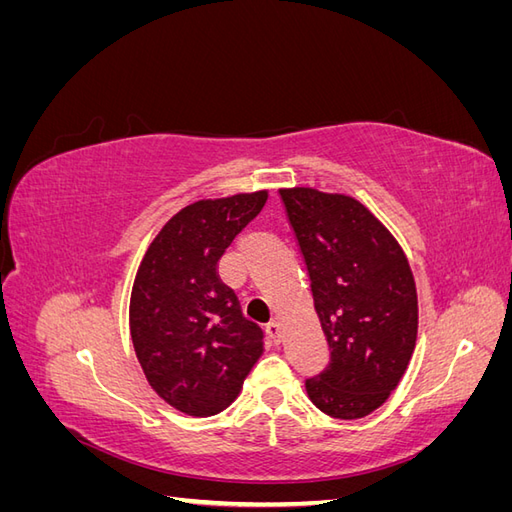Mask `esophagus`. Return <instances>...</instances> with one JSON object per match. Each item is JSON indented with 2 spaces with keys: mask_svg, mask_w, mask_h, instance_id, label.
Returning a JSON list of instances; mask_svg holds the SVG:
<instances>
[{
  "mask_svg": "<svg viewBox=\"0 0 512 512\" xmlns=\"http://www.w3.org/2000/svg\"><path fill=\"white\" fill-rule=\"evenodd\" d=\"M265 333H267V339L273 346L282 342V329H280V324H277V322H269L265 327Z\"/></svg>",
  "mask_w": 512,
  "mask_h": 512,
  "instance_id": "1",
  "label": "esophagus"
}]
</instances>
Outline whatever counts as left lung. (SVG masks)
Segmentation results:
<instances>
[{
	"mask_svg": "<svg viewBox=\"0 0 512 512\" xmlns=\"http://www.w3.org/2000/svg\"><path fill=\"white\" fill-rule=\"evenodd\" d=\"M331 350L305 380L312 404L342 421L380 408L416 344L418 307L408 260L361 203L309 188L280 190Z\"/></svg>",
	"mask_w": 512,
	"mask_h": 512,
	"instance_id": "1",
	"label": "left lung"
}]
</instances>
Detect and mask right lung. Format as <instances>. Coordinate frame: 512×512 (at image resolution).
I'll return each instance as SVG.
<instances>
[{
    "label": "right lung",
    "mask_w": 512,
    "mask_h": 512,
    "mask_svg": "<svg viewBox=\"0 0 512 512\" xmlns=\"http://www.w3.org/2000/svg\"><path fill=\"white\" fill-rule=\"evenodd\" d=\"M267 192L198 200L166 222L138 267L132 344L166 404L190 416L228 408L262 352V331L218 275V260Z\"/></svg>",
    "instance_id": "1"
}]
</instances>
